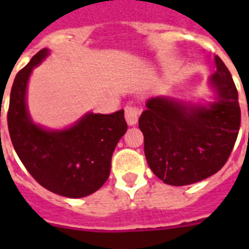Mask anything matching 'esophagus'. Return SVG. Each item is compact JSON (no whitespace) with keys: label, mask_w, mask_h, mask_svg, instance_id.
<instances>
[{"label":"esophagus","mask_w":249,"mask_h":249,"mask_svg":"<svg viewBox=\"0 0 249 249\" xmlns=\"http://www.w3.org/2000/svg\"><path fill=\"white\" fill-rule=\"evenodd\" d=\"M140 108L136 106L129 105L125 107V120L129 125H136L138 123V117H140Z\"/></svg>","instance_id":"esophagus-1"}]
</instances>
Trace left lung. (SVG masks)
Instances as JSON below:
<instances>
[{
  "label": "left lung",
  "mask_w": 249,
  "mask_h": 249,
  "mask_svg": "<svg viewBox=\"0 0 249 249\" xmlns=\"http://www.w3.org/2000/svg\"><path fill=\"white\" fill-rule=\"evenodd\" d=\"M214 63L209 81L218 94L216 102L205 107L155 97L138 120L148 166L164 183L203 181L225 165L234 148L240 128L238 90L220 56Z\"/></svg>",
  "instance_id": "8db88e82"
}]
</instances>
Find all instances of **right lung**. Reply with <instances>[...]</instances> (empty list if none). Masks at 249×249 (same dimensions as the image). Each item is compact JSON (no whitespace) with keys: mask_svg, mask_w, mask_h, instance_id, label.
<instances>
[{"mask_svg":"<svg viewBox=\"0 0 249 249\" xmlns=\"http://www.w3.org/2000/svg\"><path fill=\"white\" fill-rule=\"evenodd\" d=\"M48 55V49L40 50L15 76L7 111L10 138L25 169L41 186L62 196H88L108 178L113 150L128 129L124 109L86 113L64 130L35 124L25 105L27 84L33 68Z\"/></svg>","mask_w":249,"mask_h":249,"instance_id":"right-lung-1","label":"right lung"}]
</instances>
